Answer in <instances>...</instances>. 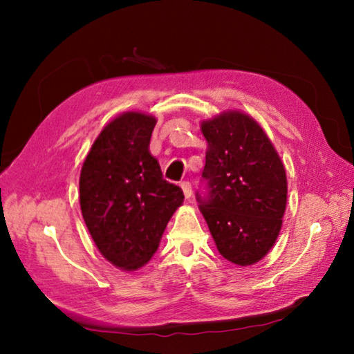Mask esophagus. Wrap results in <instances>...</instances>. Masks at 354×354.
<instances>
[{
    "instance_id": "esophagus-1",
    "label": "esophagus",
    "mask_w": 354,
    "mask_h": 354,
    "mask_svg": "<svg viewBox=\"0 0 354 354\" xmlns=\"http://www.w3.org/2000/svg\"><path fill=\"white\" fill-rule=\"evenodd\" d=\"M181 189L184 192L185 198H190V196H192V184L189 181H183L181 183Z\"/></svg>"
}]
</instances>
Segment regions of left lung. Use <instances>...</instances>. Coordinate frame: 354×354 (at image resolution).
Returning a JSON list of instances; mask_svg holds the SVG:
<instances>
[{"mask_svg":"<svg viewBox=\"0 0 354 354\" xmlns=\"http://www.w3.org/2000/svg\"><path fill=\"white\" fill-rule=\"evenodd\" d=\"M207 140L200 211L218 253L237 266L261 261L281 231L287 178L277 149L259 123L227 111L201 123Z\"/></svg>","mask_w":354,"mask_h":354,"instance_id":"8db88e82","label":"left lung"}]
</instances>
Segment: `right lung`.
Listing matches in <instances>:
<instances>
[{
    "mask_svg": "<svg viewBox=\"0 0 354 354\" xmlns=\"http://www.w3.org/2000/svg\"><path fill=\"white\" fill-rule=\"evenodd\" d=\"M154 124V117L140 112L113 118L93 142L80 178L81 212L95 245L128 272L151 259L184 200L149 153Z\"/></svg>",
    "mask_w": 354,
    "mask_h": 354,
    "instance_id": "add662e5",
    "label": "right lung"
}]
</instances>
